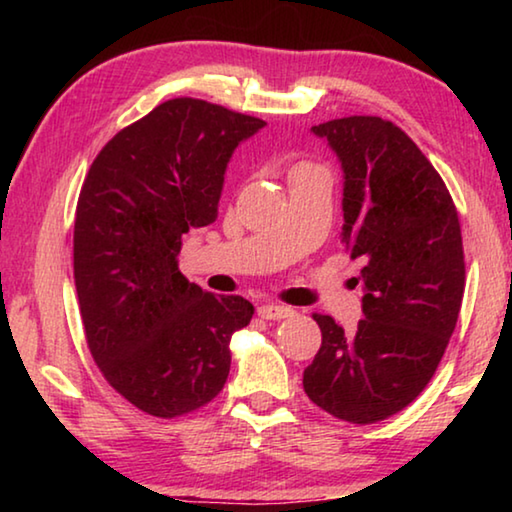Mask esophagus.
I'll use <instances>...</instances> for the list:
<instances>
[{
	"mask_svg": "<svg viewBox=\"0 0 512 512\" xmlns=\"http://www.w3.org/2000/svg\"><path fill=\"white\" fill-rule=\"evenodd\" d=\"M257 314L266 320H282L293 316V309L287 305H280V302H264V305H259Z\"/></svg>",
	"mask_w": 512,
	"mask_h": 512,
	"instance_id": "esophagus-1",
	"label": "esophagus"
}]
</instances>
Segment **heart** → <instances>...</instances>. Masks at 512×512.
Listing matches in <instances>:
<instances>
[{
	"mask_svg": "<svg viewBox=\"0 0 512 512\" xmlns=\"http://www.w3.org/2000/svg\"><path fill=\"white\" fill-rule=\"evenodd\" d=\"M307 169H318V167H314V164H309V162H298L296 167H293V171H291V173H296V171H307Z\"/></svg>",
	"mask_w": 512,
	"mask_h": 512,
	"instance_id": "obj_1",
	"label": "heart"
}]
</instances>
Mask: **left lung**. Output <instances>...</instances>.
I'll use <instances>...</instances> for the list:
<instances>
[{
    "instance_id": "obj_1",
    "label": "left lung",
    "mask_w": 512,
    "mask_h": 512,
    "mask_svg": "<svg viewBox=\"0 0 512 512\" xmlns=\"http://www.w3.org/2000/svg\"><path fill=\"white\" fill-rule=\"evenodd\" d=\"M311 131L345 173L343 246L363 262L366 318L345 332L314 314L323 343L302 386L334 418L372 424L409 406L447 350L465 291L461 221L445 180L393 121L354 115Z\"/></svg>"
}]
</instances>
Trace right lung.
Wrapping results in <instances>:
<instances>
[{
	"label": "right lung",
	"instance_id": "right-lung-1",
	"mask_svg": "<svg viewBox=\"0 0 512 512\" xmlns=\"http://www.w3.org/2000/svg\"><path fill=\"white\" fill-rule=\"evenodd\" d=\"M266 121L178 97L121 128L94 158L74 221V282L94 363L155 418L210 404L230 372V339L255 309L178 271L189 228L219 216L223 173Z\"/></svg>",
	"mask_w": 512,
	"mask_h": 512
}]
</instances>
